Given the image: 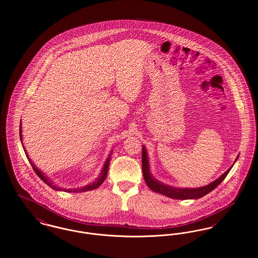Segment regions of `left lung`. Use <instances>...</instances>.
Wrapping results in <instances>:
<instances>
[{
    "instance_id": "1",
    "label": "left lung",
    "mask_w": 258,
    "mask_h": 258,
    "mask_svg": "<svg viewBox=\"0 0 258 258\" xmlns=\"http://www.w3.org/2000/svg\"><path fill=\"white\" fill-rule=\"evenodd\" d=\"M238 159V157H237ZM236 159V160H237ZM142 168H143V175L145 181L147 185L149 186L150 189L154 192L160 193L165 196H168L173 199H178V200H186V199H198L205 196L206 194L210 193L211 191L215 189L217 186H218L221 181L226 177L228 173L230 172L231 168H229L223 175L219 176L215 181L212 183L202 186L199 188H176L172 187L169 185H166L162 182L158 181L157 179L153 178L150 175L149 167V159H148V154L147 150L145 147H143V153H142Z\"/></svg>"
}]
</instances>
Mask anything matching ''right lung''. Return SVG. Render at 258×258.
Listing matches in <instances>:
<instances>
[{
    "mask_svg": "<svg viewBox=\"0 0 258 258\" xmlns=\"http://www.w3.org/2000/svg\"><path fill=\"white\" fill-rule=\"evenodd\" d=\"M19 135H20V140H21V142H22V135H21V122H20V125H19ZM23 146V145H22ZM23 149H24V147H23ZM25 150V149H24ZM25 154L27 155V153H26V150H25ZM111 155V153L109 154V156ZM108 157V159L106 160V162H105V165H104V167H103V169H102V172H101V174H100V176L99 177L96 179L94 182H91V183H89V184H87V185H85V186H83L82 188H76V189H64L65 191H67V192H83V191H89V190H93L96 189V188H98L103 182H104V180L106 179V176H107V174H108V171H109V160H110V158ZM28 160H29V162L32 164V167H33V170L35 171V173L38 175V176L41 178V180L43 181V182H45L48 186H50V187H52L53 189L55 190H61L60 187H57V186H55L52 184V181L51 180H49V178L48 177H46V176H44L42 173H41V171L38 169V168H36V166L32 163V161L30 160V158H29V156H28Z\"/></svg>",
    "mask_w": 258,
    "mask_h": 258,
    "instance_id": "obj_1",
    "label": "right lung"
}]
</instances>
